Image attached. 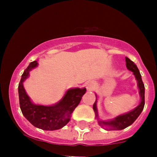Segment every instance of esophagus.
<instances>
[{"mask_svg": "<svg viewBox=\"0 0 157 157\" xmlns=\"http://www.w3.org/2000/svg\"><path fill=\"white\" fill-rule=\"evenodd\" d=\"M86 87L88 91H92L95 87V83L93 81H88L86 83Z\"/></svg>", "mask_w": 157, "mask_h": 157, "instance_id": "esophagus-1", "label": "esophagus"}]
</instances>
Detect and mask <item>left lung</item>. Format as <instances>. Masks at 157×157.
<instances>
[{
    "label": "left lung",
    "instance_id": "obj_1",
    "mask_svg": "<svg viewBox=\"0 0 157 157\" xmlns=\"http://www.w3.org/2000/svg\"><path fill=\"white\" fill-rule=\"evenodd\" d=\"M125 61H126V67L129 71H132L133 74L135 76L136 79L137 80V83H138V87L140 89V97H141V102H140V105L137 107H136L134 110H132L131 112H128L127 114H124V115H120L118 116L117 118H115L114 120L109 121H103L99 120V124H100L102 127H106L109 128V130L110 131H117V130H122L124 129L125 128L128 127L131 124H132L134 122L136 119L138 118L139 115H140V113L143 111L144 107L145 104V99H144V84L143 81H142L141 79V75L140 74V71H139L138 68H137V65L133 62L132 61L129 59V58L126 57L125 58ZM96 102L93 104V110H94L95 113H96V117L98 118V114H97V109H96Z\"/></svg>",
    "mask_w": 157,
    "mask_h": 157
}]
</instances>
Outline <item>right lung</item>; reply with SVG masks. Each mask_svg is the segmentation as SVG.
Segmentation results:
<instances>
[{
    "mask_svg": "<svg viewBox=\"0 0 157 157\" xmlns=\"http://www.w3.org/2000/svg\"><path fill=\"white\" fill-rule=\"evenodd\" d=\"M37 65V61H33L22 74L18 86L20 109L25 118L35 127L46 131L58 130L69 122L71 113L79 105L86 90V88L69 90L58 104L52 106L35 105L26 94L23 82L29 77V71Z\"/></svg>",
    "mask_w": 157,
    "mask_h": 157,
    "instance_id": "1",
    "label": "right lung"
}]
</instances>
